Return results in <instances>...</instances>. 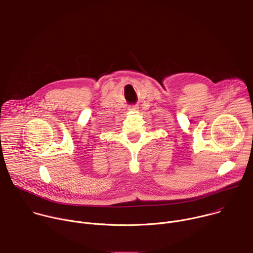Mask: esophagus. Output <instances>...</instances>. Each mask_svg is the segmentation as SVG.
Returning a JSON list of instances; mask_svg holds the SVG:
<instances>
[{"instance_id": "1", "label": "esophagus", "mask_w": 253, "mask_h": 253, "mask_svg": "<svg viewBox=\"0 0 253 253\" xmlns=\"http://www.w3.org/2000/svg\"><path fill=\"white\" fill-rule=\"evenodd\" d=\"M128 110L131 111V112H136V111H138V107L137 106H131V107H129Z\"/></svg>"}]
</instances>
